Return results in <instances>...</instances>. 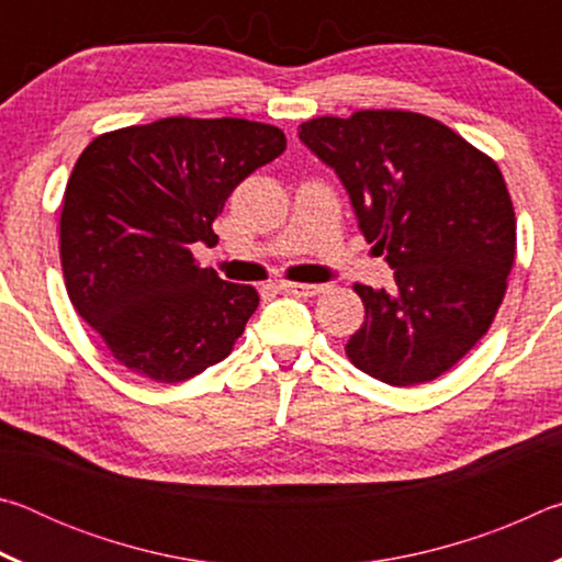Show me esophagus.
Wrapping results in <instances>:
<instances>
[{"label": "esophagus", "mask_w": 562, "mask_h": 562, "mask_svg": "<svg viewBox=\"0 0 562 562\" xmlns=\"http://www.w3.org/2000/svg\"><path fill=\"white\" fill-rule=\"evenodd\" d=\"M280 290L288 294H297V297H315V294L325 292V284H304V282H280Z\"/></svg>", "instance_id": "34e87169"}]
</instances>
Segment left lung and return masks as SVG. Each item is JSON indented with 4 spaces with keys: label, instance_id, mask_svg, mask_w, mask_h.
<instances>
[{
    "label": "left lung",
    "instance_id": "obj_1",
    "mask_svg": "<svg viewBox=\"0 0 562 562\" xmlns=\"http://www.w3.org/2000/svg\"><path fill=\"white\" fill-rule=\"evenodd\" d=\"M300 140L335 168L359 231L394 270V288L355 284L364 325L347 341L361 372L392 386L434 382L469 355L508 288L516 213L483 150L414 111L304 121Z\"/></svg>",
    "mask_w": 562,
    "mask_h": 562
}]
</instances>
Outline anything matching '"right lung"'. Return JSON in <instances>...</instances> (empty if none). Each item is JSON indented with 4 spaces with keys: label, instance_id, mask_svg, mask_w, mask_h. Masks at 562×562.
Returning a JSON list of instances; mask_svg holds the SVG:
<instances>
[{
    "label": "right lung",
    "instance_id": "obj_1",
    "mask_svg": "<svg viewBox=\"0 0 562 562\" xmlns=\"http://www.w3.org/2000/svg\"><path fill=\"white\" fill-rule=\"evenodd\" d=\"M288 148L245 119H160L101 133L64 190L59 250L74 310L133 374L176 384L223 361L258 290L217 278L190 245L243 180Z\"/></svg>",
    "mask_w": 562,
    "mask_h": 562
}]
</instances>
